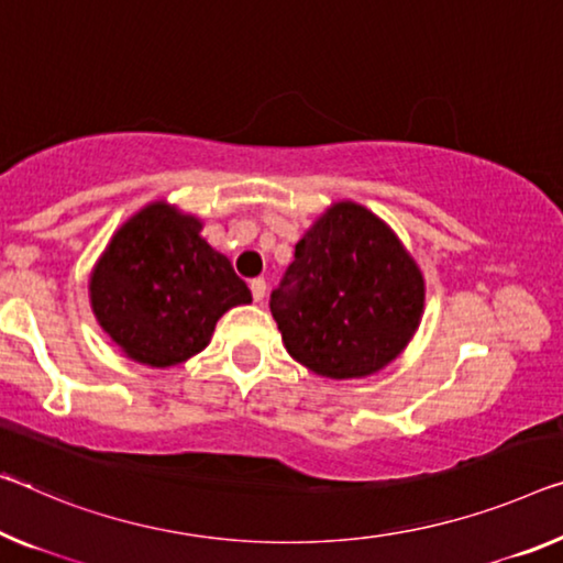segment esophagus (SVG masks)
Masks as SVG:
<instances>
[{"label": "esophagus", "mask_w": 563, "mask_h": 563, "mask_svg": "<svg viewBox=\"0 0 563 563\" xmlns=\"http://www.w3.org/2000/svg\"><path fill=\"white\" fill-rule=\"evenodd\" d=\"M249 287H252V294H254V299H256V301H262V299H264V294H266V282L262 279V276H256V279L249 282Z\"/></svg>", "instance_id": "1"}]
</instances>
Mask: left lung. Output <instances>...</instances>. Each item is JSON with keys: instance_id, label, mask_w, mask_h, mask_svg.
Segmentation results:
<instances>
[{"instance_id": "obj_1", "label": "left lung", "mask_w": 563, "mask_h": 563, "mask_svg": "<svg viewBox=\"0 0 563 563\" xmlns=\"http://www.w3.org/2000/svg\"><path fill=\"white\" fill-rule=\"evenodd\" d=\"M418 264L375 213L334 203L294 249L269 307L294 360L332 379L365 377L420 324Z\"/></svg>"}]
</instances>
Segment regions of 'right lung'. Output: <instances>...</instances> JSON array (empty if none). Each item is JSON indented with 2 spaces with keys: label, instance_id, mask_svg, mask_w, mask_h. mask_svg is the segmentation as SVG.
Instances as JSON below:
<instances>
[{
  "label": "right lung",
  "instance_id": "right-lung-1",
  "mask_svg": "<svg viewBox=\"0 0 563 563\" xmlns=\"http://www.w3.org/2000/svg\"><path fill=\"white\" fill-rule=\"evenodd\" d=\"M198 231L194 216L151 203L112 236L95 266L92 311L131 360L178 365L209 344L223 311L252 301L229 258Z\"/></svg>",
  "mask_w": 563,
  "mask_h": 563
}]
</instances>
